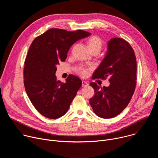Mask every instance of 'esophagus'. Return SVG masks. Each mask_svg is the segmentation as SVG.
Here are the masks:
<instances>
[{"mask_svg":"<svg viewBox=\"0 0 158 158\" xmlns=\"http://www.w3.org/2000/svg\"><path fill=\"white\" fill-rule=\"evenodd\" d=\"M88 85H89V83L87 82H86V81H82V85L83 87H85V86H87Z\"/></svg>","mask_w":158,"mask_h":158,"instance_id":"34e87169","label":"esophagus"}]
</instances>
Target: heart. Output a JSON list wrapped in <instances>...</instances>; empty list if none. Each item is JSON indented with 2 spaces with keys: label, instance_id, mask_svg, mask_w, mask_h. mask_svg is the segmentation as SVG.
Returning a JSON list of instances; mask_svg holds the SVG:
<instances>
[{
  "label": "heart",
  "instance_id": "heart-1",
  "mask_svg": "<svg viewBox=\"0 0 158 158\" xmlns=\"http://www.w3.org/2000/svg\"><path fill=\"white\" fill-rule=\"evenodd\" d=\"M102 40L99 37L97 36H93L88 40V46L90 50L97 49L101 51L102 48ZM77 72L80 75L82 76H85L87 74V69L84 68L82 67H79L77 69Z\"/></svg>",
  "mask_w": 158,
  "mask_h": 158
}]
</instances>
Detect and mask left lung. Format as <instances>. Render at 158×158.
I'll return each mask as SVG.
<instances>
[{"instance_id":"8db88e82","label":"left lung","mask_w":158,"mask_h":158,"mask_svg":"<svg viewBox=\"0 0 158 158\" xmlns=\"http://www.w3.org/2000/svg\"><path fill=\"white\" fill-rule=\"evenodd\" d=\"M136 59L131 45L123 39H110L105 57L93 76V79L109 77L110 85L101 88L96 83L90 84L95 94L89 103L98 116L114 118L126 108L136 87Z\"/></svg>"}]
</instances>
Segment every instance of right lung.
I'll use <instances>...</instances> for the list:
<instances>
[{"instance_id": "1", "label": "right lung", "mask_w": 158, "mask_h": 158, "mask_svg": "<svg viewBox=\"0 0 158 158\" xmlns=\"http://www.w3.org/2000/svg\"><path fill=\"white\" fill-rule=\"evenodd\" d=\"M90 35L82 30L51 29L32 42L25 60L24 83L30 101L42 116L57 119L68 110L82 81L71 74L65 83L57 81V65L65 60L76 42Z\"/></svg>"}]
</instances>
